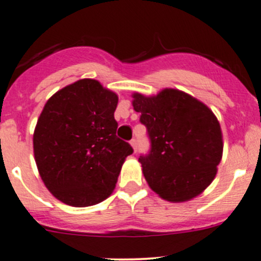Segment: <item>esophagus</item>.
Returning <instances> with one entry per match:
<instances>
[{"label":"esophagus","instance_id":"obj_1","mask_svg":"<svg viewBox=\"0 0 261 261\" xmlns=\"http://www.w3.org/2000/svg\"><path fill=\"white\" fill-rule=\"evenodd\" d=\"M130 145L133 146V149H134V151L136 152V150H138V145H136V140L135 139H133V140L130 141Z\"/></svg>","mask_w":261,"mask_h":261}]
</instances>
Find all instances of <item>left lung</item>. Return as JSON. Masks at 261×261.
Returning <instances> with one entry per match:
<instances>
[{
    "mask_svg": "<svg viewBox=\"0 0 261 261\" xmlns=\"http://www.w3.org/2000/svg\"><path fill=\"white\" fill-rule=\"evenodd\" d=\"M133 98L151 141L149 155L139 158L146 183L173 203L196 198L215 179L222 159V131L216 115L175 88L155 96L135 92Z\"/></svg>",
    "mask_w": 261,
    "mask_h": 261,
    "instance_id": "8db88e82",
    "label": "left lung"
}]
</instances>
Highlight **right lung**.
Here are the masks:
<instances>
[{
  "instance_id": "right-lung-1",
  "label": "right lung",
  "mask_w": 261,
  "mask_h": 261,
  "mask_svg": "<svg viewBox=\"0 0 261 261\" xmlns=\"http://www.w3.org/2000/svg\"><path fill=\"white\" fill-rule=\"evenodd\" d=\"M118 96L83 78L55 92L34 130V156L50 193L63 203L88 207L109 198L130 144L116 136Z\"/></svg>"
}]
</instances>
